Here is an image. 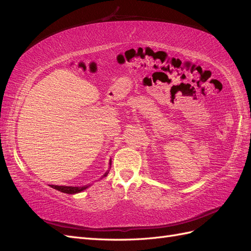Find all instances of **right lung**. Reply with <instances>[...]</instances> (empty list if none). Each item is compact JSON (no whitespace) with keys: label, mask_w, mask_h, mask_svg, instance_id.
Returning <instances> with one entry per match:
<instances>
[{"label":"right lung","mask_w":251,"mask_h":251,"mask_svg":"<svg viewBox=\"0 0 251 251\" xmlns=\"http://www.w3.org/2000/svg\"><path fill=\"white\" fill-rule=\"evenodd\" d=\"M110 164H111V161H110ZM104 176H107V174L104 175ZM51 187L57 189V191L62 192V193H66V194H76V193H79L81 191H83V189H86L88 186H58V185H50Z\"/></svg>","instance_id":"obj_1"}]
</instances>
